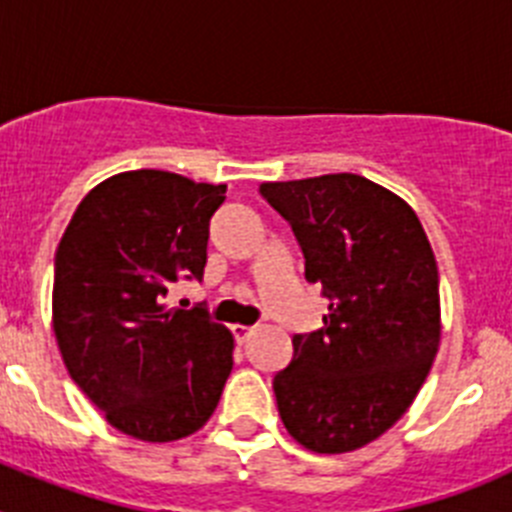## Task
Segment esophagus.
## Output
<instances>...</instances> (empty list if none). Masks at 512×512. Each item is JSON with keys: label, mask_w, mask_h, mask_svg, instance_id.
I'll return each mask as SVG.
<instances>
[{"label": "esophagus", "mask_w": 512, "mask_h": 512, "mask_svg": "<svg viewBox=\"0 0 512 512\" xmlns=\"http://www.w3.org/2000/svg\"><path fill=\"white\" fill-rule=\"evenodd\" d=\"M253 333H256V328H248V325H233V336L238 343H246Z\"/></svg>", "instance_id": "1"}]
</instances>
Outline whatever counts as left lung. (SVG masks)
<instances>
[{
  "instance_id": "left-lung-1",
  "label": "left lung",
  "mask_w": 512,
  "mask_h": 512,
  "mask_svg": "<svg viewBox=\"0 0 512 512\" xmlns=\"http://www.w3.org/2000/svg\"><path fill=\"white\" fill-rule=\"evenodd\" d=\"M323 287V328L292 338L274 377L289 436L315 454H343L390 431L413 405L441 338L438 269L418 215L356 174L266 182Z\"/></svg>"
}]
</instances>
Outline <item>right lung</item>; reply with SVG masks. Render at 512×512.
Returning <instances> with one entry per match:
<instances>
[{"label": "right lung", "mask_w": 512, "mask_h": 512, "mask_svg": "<svg viewBox=\"0 0 512 512\" xmlns=\"http://www.w3.org/2000/svg\"><path fill=\"white\" fill-rule=\"evenodd\" d=\"M225 184L171 171L117 174L81 200L53 271V330L79 390L117 431L166 443L200 431L233 369V336L205 305L166 307L202 282Z\"/></svg>", "instance_id": "right-lung-1"}]
</instances>
